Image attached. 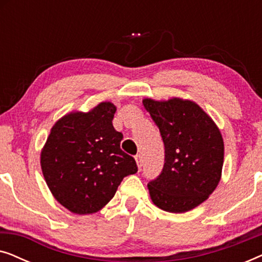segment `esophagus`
<instances>
[{
  "instance_id": "1",
  "label": "esophagus",
  "mask_w": 262,
  "mask_h": 262,
  "mask_svg": "<svg viewBox=\"0 0 262 262\" xmlns=\"http://www.w3.org/2000/svg\"><path fill=\"white\" fill-rule=\"evenodd\" d=\"M135 159H136V162H137V166H138V168H139V169H141L142 166H143V160H142V156H141V155H136V156H135Z\"/></svg>"
}]
</instances>
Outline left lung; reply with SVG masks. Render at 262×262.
<instances>
[{
	"label": "left lung",
	"instance_id": "1",
	"mask_svg": "<svg viewBox=\"0 0 262 262\" xmlns=\"http://www.w3.org/2000/svg\"><path fill=\"white\" fill-rule=\"evenodd\" d=\"M143 105L164 143V166L148 184L150 198L167 212L194 209L209 198L221 180L224 143L220 128L191 100L144 99Z\"/></svg>",
	"mask_w": 262,
	"mask_h": 262
}]
</instances>
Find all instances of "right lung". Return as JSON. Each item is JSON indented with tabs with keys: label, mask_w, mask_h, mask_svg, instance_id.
<instances>
[{
	"label": "right lung",
	"mask_w": 262,
	"mask_h": 262,
	"mask_svg": "<svg viewBox=\"0 0 262 262\" xmlns=\"http://www.w3.org/2000/svg\"><path fill=\"white\" fill-rule=\"evenodd\" d=\"M112 102L71 112L53 125L40 154V166L52 195L77 214L101 210L125 177L137 173L132 156L120 149L123 134L113 127Z\"/></svg>",
	"instance_id": "obj_1"
}]
</instances>
